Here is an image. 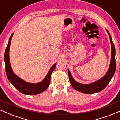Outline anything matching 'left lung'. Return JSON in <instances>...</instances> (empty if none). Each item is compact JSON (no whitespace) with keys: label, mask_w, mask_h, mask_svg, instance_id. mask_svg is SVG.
<instances>
[{"label":"left lung","mask_w":120,"mask_h":120,"mask_svg":"<svg viewBox=\"0 0 120 120\" xmlns=\"http://www.w3.org/2000/svg\"><path fill=\"white\" fill-rule=\"evenodd\" d=\"M106 31L108 34L111 45V59L108 71L102 78L98 80L89 84H83L79 83L74 80L71 73V71L68 69V75L71 86L78 91L85 94H94L99 93L105 89L115 74L116 68V63L115 59V47L112 42L111 34L109 33L108 30L106 29Z\"/></svg>","instance_id":"8db88e82"}]
</instances>
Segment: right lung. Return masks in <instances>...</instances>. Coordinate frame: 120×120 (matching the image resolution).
<instances>
[{
  "instance_id": "add662e5",
  "label": "right lung",
  "mask_w": 120,
  "mask_h": 120,
  "mask_svg": "<svg viewBox=\"0 0 120 120\" xmlns=\"http://www.w3.org/2000/svg\"><path fill=\"white\" fill-rule=\"evenodd\" d=\"M13 34L14 33L12 34L9 38L4 53L5 71H6V74L8 80L19 91L25 95H32L39 94L45 91L49 87V83H50L51 76L53 71L56 68V63L53 64L51 67L45 78L41 82L37 83H32L21 79L13 72L11 65L10 60H9V49H10L11 42Z\"/></svg>"
}]
</instances>
